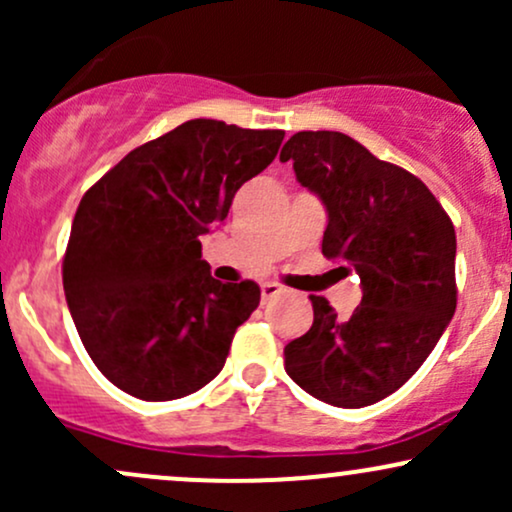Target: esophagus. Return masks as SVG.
I'll return each instance as SVG.
<instances>
[{"label":"esophagus","mask_w":512,"mask_h":512,"mask_svg":"<svg viewBox=\"0 0 512 512\" xmlns=\"http://www.w3.org/2000/svg\"><path fill=\"white\" fill-rule=\"evenodd\" d=\"M284 291L279 284H274V281H264L262 284V301H272L274 296H279V293Z\"/></svg>","instance_id":"34e87169"}]
</instances>
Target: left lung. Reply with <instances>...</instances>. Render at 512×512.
Segmentation results:
<instances>
[{
    "label": "left lung",
    "mask_w": 512,
    "mask_h": 512,
    "mask_svg": "<svg viewBox=\"0 0 512 512\" xmlns=\"http://www.w3.org/2000/svg\"><path fill=\"white\" fill-rule=\"evenodd\" d=\"M279 158L325 204L322 255L363 289L349 320L310 296L313 327L286 344V373L332 407H368L407 383L455 315V226L416 175L342 132L293 134Z\"/></svg>",
    "instance_id": "left-lung-1"
}]
</instances>
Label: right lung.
Listing matches in <instances>:
<instances>
[{"mask_svg": "<svg viewBox=\"0 0 512 512\" xmlns=\"http://www.w3.org/2000/svg\"><path fill=\"white\" fill-rule=\"evenodd\" d=\"M281 142V129L182 122L129 151L81 197L64 296L91 361L122 392L168 402L221 373L260 286L214 279L199 236L226 219L240 185Z\"/></svg>", "mask_w": 512, "mask_h": 512, "instance_id": "add662e5", "label": "right lung"}]
</instances>
